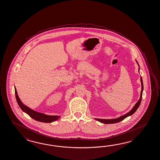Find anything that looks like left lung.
<instances>
[{
    "label": "left lung",
    "mask_w": 160,
    "mask_h": 160,
    "mask_svg": "<svg viewBox=\"0 0 160 160\" xmlns=\"http://www.w3.org/2000/svg\"><path fill=\"white\" fill-rule=\"evenodd\" d=\"M141 92L140 98L138 100V102L136 103V105L132 108V110L130 112H127L124 116H122L120 117L117 118H115V119H111V120L110 119H109V120L108 119H99V118H95V119L97 121H100L104 124H114V123H117V122L122 121L124 119H125L126 117L133 114L136 112L137 108H138V107L140 104L141 102V99H142V91H143V83H142V80L141 77Z\"/></svg>",
    "instance_id": "obj_1"
}]
</instances>
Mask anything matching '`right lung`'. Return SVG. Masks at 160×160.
<instances>
[{
	"mask_svg": "<svg viewBox=\"0 0 160 160\" xmlns=\"http://www.w3.org/2000/svg\"><path fill=\"white\" fill-rule=\"evenodd\" d=\"M15 95H16V98L18 102V104H19L20 108L23 112H26L29 116L36 121L43 122H52L58 120V118L60 117V116H48L43 113L35 112L34 110L30 109L28 107L25 106L20 100L16 88H15Z\"/></svg>",
	"mask_w": 160,
	"mask_h": 160,
	"instance_id": "add662e5",
	"label": "right lung"
}]
</instances>
